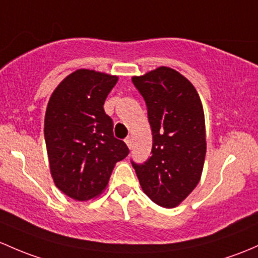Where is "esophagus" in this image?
Returning <instances> with one entry per match:
<instances>
[{
  "mask_svg": "<svg viewBox=\"0 0 258 258\" xmlns=\"http://www.w3.org/2000/svg\"><path fill=\"white\" fill-rule=\"evenodd\" d=\"M124 142H126V145L128 146V148H130V150H131V148H132V138L131 137H127L126 140H124Z\"/></svg>",
  "mask_w": 258,
  "mask_h": 258,
  "instance_id": "esophagus-1",
  "label": "esophagus"
}]
</instances>
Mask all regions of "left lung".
Returning a JSON list of instances; mask_svg holds the SVG:
<instances>
[{"label":"left lung","instance_id":"obj_1","mask_svg":"<svg viewBox=\"0 0 258 258\" xmlns=\"http://www.w3.org/2000/svg\"><path fill=\"white\" fill-rule=\"evenodd\" d=\"M132 83L145 99L152 128V156L131 161L141 188L163 208L180 204L199 183L204 167V110L197 90L177 70L159 67Z\"/></svg>","mask_w":258,"mask_h":258}]
</instances>
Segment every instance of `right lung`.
Returning <instances> with one entry per match:
<instances>
[{
	"mask_svg": "<svg viewBox=\"0 0 258 258\" xmlns=\"http://www.w3.org/2000/svg\"><path fill=\"white\" fill-rule=\"evenodd\" d=\"M117 77L79 69L56 86L48 102L44 138L54 183L79 202L106 188L113 167L128 147L113 137V122L105 113L108 93Z\"/></svg>",
	"mask_w": 258,
	"mask_h": 258,
	"instance_id": "right-lung-1",
	"label": "right lung"
}]
</instances>
